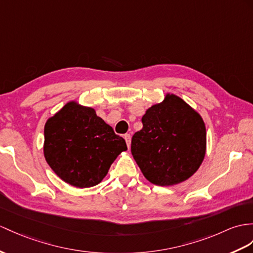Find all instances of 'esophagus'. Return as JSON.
Instances as JSON below:
<instances>
[{"instance_id":"esophagus-1","label":"esophagus","mask_w":253,"mask_h":253,"mask_svg":"<svg viewBox=\"0 0 253 253\" xmlns=\"http://www.w3.org/2000/svg\"><path fill=\"white\" fill-rule=\"evenodd\" d=\"M125 139L126 141V145H127V148L131 147V135L130 134H126L125 135Z\"/></svg>"}]
</instances>
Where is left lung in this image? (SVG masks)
<instances>
[{
	"instance_id": "1",
	"label": "left lung",
	"mask_w": 253,
	"mask_h": 253,
	"mask_svg": "<svg viewBox=\"0 0 253 253\" xmlns=\"http://www.w3.org/2000/svg\"><path fill=\"white\" fill-rule=\"evenodd\" d=\"M143 128L132 137L131 151L148 181L169 187L194 175L206 155L202 116L181 97L166 93L146 110Z\"/></svg>"
}]
</instances>
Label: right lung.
Wrapping results in <instances>:
<instances>
[{"label":"right lung","instance_id":"add662e5","mask_svg":"<svg viewBox=\"0 0 253 253\" xmlns=\"http://www.w3.org/2000/svg\"><path fill=\"white\" fill-rule=\"evenodd\" d=\"M42 150L60 179L84 189L100 183L127 147L94 108L70 101L46 121Z\"/></svg>","mask_w":253,"mask_h":253}]
</instances>
